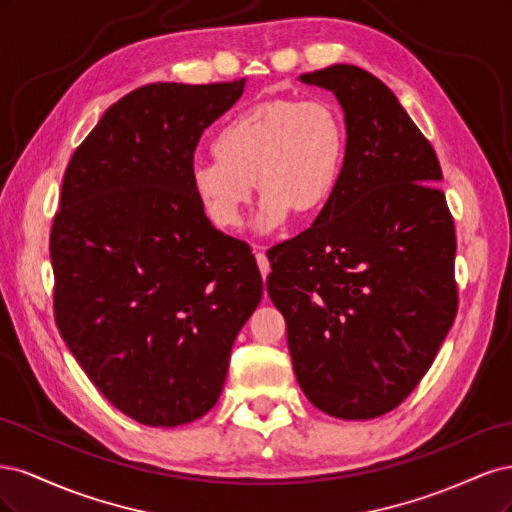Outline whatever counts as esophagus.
I'll return each instance as SVG.
<instances>
[{"label": "esophagus", "instance_id": "obj_1", "mask_svg": "<svg viewBox=\"0 0 512 512\" xmlns=\"http://www.w3.org/2000/svg\"><path fill=\"white\" fill-rule=\"evenodd\" d=\"M254 254H256L258 269H260L262 277H265V280H267V275H269V271H271V265H269V258H267V254H265V247L254 245Z\"/></svg>", "mask_w": 512, "mask_h": 512}]
</instances>
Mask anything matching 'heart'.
I'll return each instance as SVG.
<instances>
[{
  "label": "heart",
  "instance_id": "obj_1",
  "mask_svg": "<svg viewBox=\"0 0 512 512\" xmlns=\"http://www.w3.org/2000/svg\"><path fill=\"white\" fill-rule=\"evenodd\" d=\"M215 160H198L190 185L209 222L232 230L243 222L256 183V228L269 232L288 213L327 207L342 181L344 123L329 104L277 98L228 119L213 138Z\"/></svg>",
  "mask_w": 512,
  "mask_h": 512
}]
</instances>
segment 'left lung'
<instances>
[{"label":"left lung","instance_id":"left-lung-1","mask_svg":"<svg viewBox=\"0 0 512 512\" xmlns=\"http://www.w3.org/2000/svg\"><path fill=\"white\" fill-rule=\"evenodd\" d=\"M299 79L342 104L346 156L316 222L269 250L267 292L305 397L367 421L414 391L453 327L455 224L436 151L389 87L348 64Z\"/></svg>","mask_w":512,"mask_h":512}]
</instances>
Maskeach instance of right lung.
Wrapping results in <instances>:
<instances>
[{
  "mask_svg": "<svg viewBox=\"0 0 512 512\" xmlns=\"http://www.w3.org/2000/svg\"><path fill=\"white\" fill-rule=\"evenodd\" d=\"M232 83H151L76 147L51 228L55 322L87 378L149 427L207 414L262 297L250 245L215 228L190 185Z\"/></svg>",
  "mask_w": 512,
  "mask_h": 512,
  "instance_id": "right-lung-1",
  "label": "right lung"
}]
</instances>
